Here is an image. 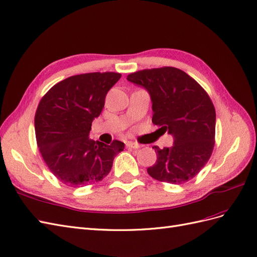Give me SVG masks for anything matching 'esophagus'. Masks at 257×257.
<instances>
[{
    "label": "esophagus",
    "mask_w": 257,
    "mask_h": 257,
    "mask_svg": "<svg viewBox=\"0 0 257 257\" xmlns=\"http://www.w3.org/2000/svg\"><path fill=\"white\" fill-rule=\"evenodd\" d=\"M126 146H127V148H129V149H139V148H140V145H139L138 143L130 142V141L126 143Z\"/></svg>",
    "instance_id": "1"
}]
</instances>
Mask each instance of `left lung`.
<instances>
[{
	"label": "left lung",
	"mask_w": 257,
	"mask_h": 257,
	"mask_svg": "<svg viewBox=\"0 0 257 257\" xmlns=\"http://www.w3.org/2000/svg\"><path fill=\"white\" fill-rule=\"evenodd\" d=\"M127 79L148 90L153 123L173 137L171 148L153 146L157 160L148 173L170 184L192 180L214 148L215 108L208 93L184 71L172 67L138 71Z\"/></svg>",
	"instance_id": "obj_1"
}]
</instances>
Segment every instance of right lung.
I'll return each instance as SVG.
<instances>
[{
  "label": "right lung",
  "mask_w": 257,
  "mask_h": 257,
  "mask_svg": "<svg viewBox=\"0 0 257 257\" xmlns=\"http://www.w3.org/2000/svg\"><path fill=\"white\" fill-rule=\"evenodd\" d=\"M120 77L115 72L74 75L41 99L34 118L36 142L50 172L63 184L79 187L102 181L124 149L118 140L106 145L89 139L92 120Z\"/></svg>",
  "instance_id": "obj_1"
}]
</instances>
